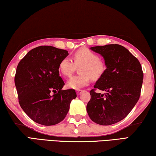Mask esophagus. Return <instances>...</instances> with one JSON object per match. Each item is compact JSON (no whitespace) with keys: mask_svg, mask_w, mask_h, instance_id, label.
<instances>
[{"mask_svg":"<svg viewBox=\"0 0 156 156\" xmlns=\"http://www.w3.org/2000/svg\"><path fill=\"white\" fill-rule=\"evenodd\" d=\"M83 91V90H82V89H78V90H76V93H77V95H80Z\"/></svg>","mask_w":156,"mask_h":156,"instance_id":"esophagus-1","label":"esophagus"}]
</instances>
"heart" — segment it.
<instances>
[{
	"label": "heart",
	"instance_id": "heart-1",
	"mask_svg": "<svg viewBox=\"0 0 156 156\" xmlns=\"http://www.w3.org/2000/svg\"><path fill=\"white\" fill-rule=\"evenodd\" d=\"M73 62L69 58H65L59 64V71L63 76L69 77L76 69L80 68L82 75L74 76L69 79L67 85L69 88L79 89L88 85L91 78L97 80L101 77L106 69L105 63L100 60L98 55L87 48H82L73 55Z\"/></svg>",
	"mask_w": 156,
	"mask_h": 156
}]
</instances>
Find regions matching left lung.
Listing matches in <instances>:
<instances>
[{"label":"left lung","instance_id":"obj_1","mask_svg":"<svg viewBox=\"0 0 156 156\" xmlns=\"http://www.w3.org/2000/svg\"><path fill=\"white\" fill-rule=\"evenodd\" d=\"M90 49L104 58L107 69L90 91L87 112L94 122L111 125L126 117L138 101L143 72L139 60L122 45L112 44Z\"/></svg>","mask_w":156,"mask_h":156}]
</instances>
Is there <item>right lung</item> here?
Returning a JSON list of instances; mask_svg holds the SVG:
<instances>
[{"label": "right lung", "mask_w": 156, "mask_h": 156, "mask_svg": "<svg viewBox=\"0 0 156 156\" xmlns=\"http://www.w3.org/2000/svg\"><path fill=\"white\" fill-rule=\"evenodd\" d=\"M68 55L67 50L40 46L18 63L14 78L18 102L34 122L45 126L60 122L77 96L74 89H62L65 83L59 76V64Z\"/></svg>", "instance_id": "add662e5"}]
</instances>
